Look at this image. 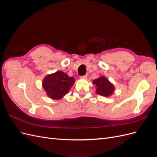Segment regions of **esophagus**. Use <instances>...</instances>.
<instances>
[{
	"mask_svg": "<svg viewBox=\"0 0 157 157\" xmlns=\"http://www.w3.org/2000/svg\"><path fill=\"white\" fill-rule=\"evenodd\" d=\"M87 77H88L87 75H83V76H81V77H80V78H86Z\"/></svg>",
	"mask_w": 157,
	"mask_h": 157,
	"instance_id": "1",
	"label": "esophagus"
}]
</instances>
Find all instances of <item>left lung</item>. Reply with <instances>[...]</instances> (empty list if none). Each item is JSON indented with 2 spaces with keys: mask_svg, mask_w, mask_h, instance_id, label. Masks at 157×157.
Segmentation results:
<instances>
[{
  "mask_svg": "<svg viewBox=\"0 0 157 157\" xmlns=\"http://www.w3.org/2000/svg\"><path fill=\"white\" fill-rule=\"evenodd\" d=\"M93 83L96 86L97 94L103 96H109L115 90L113 85L105 77H101L95 79Z\"/></svg>",
  "mask_w": 157,
  "mask_h": 157,
  "instance_id": "1",
  "label": "left lung"
}]
</instances>
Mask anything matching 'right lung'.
Segmentation results:
<instances>
[{
    "label": "right lung",
    "instance_id": "add662e5",
    "mask_svg": "<svg viewBox=\"0 0 157 157\" xmlns=\"http://www.w3.org/2000/svg\"><path fill=\"white\" fill-rule=\"evenodd\" d=\"M75 82L73 77H70L62 71L48 75L43 80V88L47 95L54 99L63 98L69 92Z\"/></svg>",
    "mask_w": 157,
    "mask_h": 157
}]
</instances>
